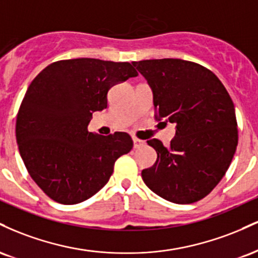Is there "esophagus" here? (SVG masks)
Returning <instances> with one entry per match:
<instances>
[{
    "label": "esophagus",
    "mask_w": 258,
    "mask_h": 258,
    "mask_svg": "<svg viewBox=\"0 0 258 258\" xmlns=\"http://www.w3.org/2000/svg\"><path fill=\"white\" fill-rule=\"evenodd\" d=\"M144 146H146V142L138 138H133V147H135L136 149H138V148L144 147Z\"/></svg>",
    "instance_id": "esophagus-1"
}]
</instances>
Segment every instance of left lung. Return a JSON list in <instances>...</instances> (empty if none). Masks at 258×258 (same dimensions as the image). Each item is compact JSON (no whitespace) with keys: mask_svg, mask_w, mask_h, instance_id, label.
<instances>
[{"mask_svg":"<svg viewBox=\"0 0 258 258\" xmlns=\"http://www.w3.org/2000/svg\"><path fill=\"white\" fill-rule=\"evenodd\" d=\"M153 90L159 120L176 125V137L142 171L148 188L168 201L191 204L220 183L238 146L235 109L226 87L211 70L182 59L132 61Z\"/></svg>","mask_w":258,"mask_h":258,"instance_id":"obj_1","label":"left lung"}]
</instances>
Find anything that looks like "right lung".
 <instances>
[{"label":"right lung","mask_w":258,"mask_h":258,"mask_svg":"<svg viewBox=\"0 0 258 258\" xmlns=\"http://www.w3.org/2000/svg\"><path fill=\"white\" fill-rule=\"evenodd\" d=\"M138 73L127 61L58 60L32 80L17 115L16 137L29 174L52 200L74 205L108 183L115 161L131 152L126 132L88 131L94 111L108 105L112 85Z\"/></svg>","instance_id":"right-lung-1"}]
</instances>
